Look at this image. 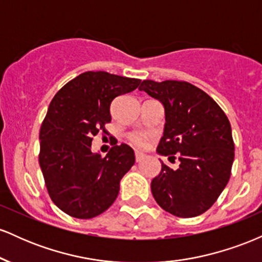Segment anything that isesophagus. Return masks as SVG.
<instances>
[{
	"label": "esophagus",
	"instance_id": "esophagus-1",
	"mask_svg": "<svg viewBox=\"0 0 262 262\" xmlns=\"http://www.w3.org/2000/svg\"><path fill=\"white\" fill-rule=\"evenodd\" d=\"M144 159H145V155L143 152H135V160H137V162L143 161Z\"/></svg>",
	"mask_w": 262,
	"mask_h": 262
}]
</instances>
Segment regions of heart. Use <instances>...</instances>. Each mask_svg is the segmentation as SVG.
Returning <instances> with one entry per match:
<instances>
[{
  "instance_id": "b5f03b06",
  "label": "heart",
  "mask_w": 262,
  "mask_h": 262,
  "mask_svg": "<svg viewBox=\"0 0 262 262\" xmlns=\"http://www.w3.org/2000/svg\"><path fill=\"white\" fill-rule=\"evenodd\" d=\"M130 141L133 145L137 146V148L143 149V148H145L146 144H148V137L144 134H134V135H132Z\"/></svg>"
}]
</instances>
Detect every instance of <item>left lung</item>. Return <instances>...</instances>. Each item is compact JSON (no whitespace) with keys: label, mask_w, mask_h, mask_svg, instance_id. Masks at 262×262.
<instances>
[{"label":"left lung","mask_w":262,"mask_h":262,"mask_svg":"<svg viewBox=\"0 0 262 262\" xmlns=\"http://www.w3.org/2000/svg\"><path fill=\"white\" fill-rule=\"evenodd\" d=\"M140 91L165 110L158 154L180 161L173 170L161 162L151 181L159 206L176 217H197L208 210L229 181L234 161L231 127L222 108L198 87L185 81L144 80Z\"/></svg>","instance_id":"1"}]
</instances>
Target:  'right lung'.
Masks as SVG:
<instances>
[{"mask_svg":"<svg viewBox=\"0 0 262 262\" xmlns=\"http://www.w3.org/2000/svg\"><path fill=\"white\" fill-rule=\"evenodd\" d=\"M141 82L106 71H87L54 96L41 124L39 165L53 202L79 219L97 217L112 206L119 182L135 162L127 144L101 156L92 151V138L107 133L111 104Z\"/></svg>","mask_w":262,"mask_h":262,"instance_id":"obj_1","label":"right lung"}]
</instances>
